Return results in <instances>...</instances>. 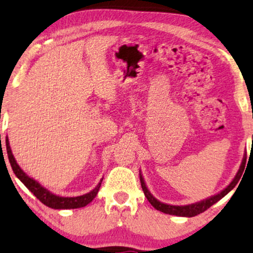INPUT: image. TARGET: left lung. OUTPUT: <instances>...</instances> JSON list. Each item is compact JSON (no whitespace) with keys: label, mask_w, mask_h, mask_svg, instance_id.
Masks as SVG:
<instances>
[{"label":"left lung","mask_w":253,"mask_h":253,"mask_svg":"<svg viewBox=\"0 0 253 253\" xmlns=\"http://www.w3.org/2000/svg\"><path fill=\"white\" fill-rule=\"evenodd\" d=\"M245 163H247V155H244L240 169H238L236 176L234 177V180L232 181V182H230L228 187L225 188V189H223L222 191H220L219 194L214 195V196L209 197V198L204 199V201L194 203V204H189V205L179 206V205L164 204V203L159 202L158 199H156L150 194V191L148 190L147 186H145L143 176L141 175V173H140V181H141V186H142V189H143V193L145 195V197H147L149 203H150V204L154 206L156 210L166 213V214H172V215H177V216H195V215L199 214V213H203L204 211H206V210H208L209 208H211L213 204H215V203L220 201V199H221L222 197H225L230 190L234 189V187L236 186L237 182L241 179L242 174H243V172H244Z\"/></svg>","instance_id":"8db88e82"}]
</instances>
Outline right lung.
Here are the masks:
<instances>
[{
    "mask_svg": "<svg viewBox=\"0 0 253 253\" xmlns=\"http://www.w3.org/2000/svg\"><path fill=\"white\" fill-rule=\"evenodd\" d=\"M5 145H6V152H8V158L10 162V165L12 167L13 173L16 174V176L23 182L28 190L31 193H33V195L37 197L39 201L41 203H43L44 205H47L48 208L51 209H56V210H67V209H79V208H84L96 197L97 195L99 187H101L102 180L97 186H96L95 189H92L90 193L84 194L83 196H78V197H60L57 196V195L52 194L49 191L48 189H45L44 187H42L38 181H35L34 179H32L27 175L26 173L24 172L23 169H20L18 164H17L15 157H13L12 152H11V148H10L9 144V140L8 136L5 138Z\"/></svg>",
    "mask_w": 253,
    "mask_h": 253,
    "instance_id": "1",
    "label": "right lung"
}]
</instances>
